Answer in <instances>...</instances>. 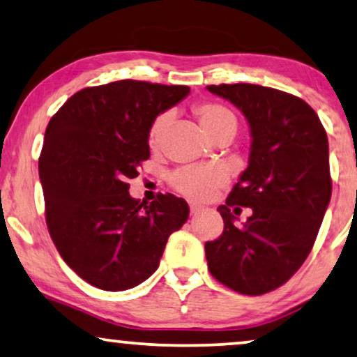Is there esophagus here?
<instances>
[{
    "label": "esophagus",
    "mask_w": 357,
    "mask_h": 357,
    "mask_svg": "<svg viewBox=\"0 0 357 357\" xmlns=\"http://www.w3.org/2000/svg\"><path fill=\"white\" fill-rule=\"evenodd\" d=\"M189 210H190V213H192V215H197V213H200L202 210H204V206H200V205H197V204H190L189 205Z\"/></svg>",
    "instance_id": "1"
}]
</instances>
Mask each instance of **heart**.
<instances>
[{"instance_id":"b5f03b06","label":"heart","mask_w":357,"mask_h":357,"mask_svg":"<svg viewBox=\"0 0 357 357\" xmlns=\"http://www.w3.org/2000/svg\"><path fill=\"white\" fill-rule=\"evenodd\" d=\"M195 114L199 116L204 130L213 137L220 131L237 130V116L231 109L216 102H204L195 107ZM169 125V115L160 114L152 120L147 131L149 147L158 149L162 146L165 132ZM169 183L174 189L192 200H205L225 183V173L218 168L202 167V165H189L172 173Z\"/></svg>"}]
</instances>
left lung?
Returning <instances> with one entry per match:
<instances>
[{"instance_id": "8db88e82", "label": "left lung", "mask_w": 357, "mask_h": 357, "mask_svg": "<svg viewBox=\"0 0 357 357\" xmlns=\"http://www.w3.org/2000/svg\"><path fill=\"white\" fill-rule=\"evenodd\" d=\"M206 89L241 109L252 132L248 167L218 206L225 231L205 243L208 269L238 294H268L301 268L316 242L332 195L327 132L294 94L250 83ZM236 204L254 210L242 228L233 226Z\"/></svg>"}]
</instances>
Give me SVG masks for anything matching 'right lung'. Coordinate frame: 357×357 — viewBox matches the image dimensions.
I'll list each match as a JSON object with an SVG mask.
<instances>
[{"instance_id":"right-lung-1","label":"right lung","mask_w":357,"mask_h":357,"mask_svg":"<svg viewBox=\"0 0 357 357\" xmlns=\"http://www.w3.org/2000/svg\"><path fill=\"white\" fill-rule=\"evenodd\" d=\"M189 91L120 79L75 93L47 123L38 160L47 231L63 261L100 290L151 278L168 237L188 221L184 199L158 194L141 204L126 181L151 157L152 120Z\"/></svg>"}]
</instances>
